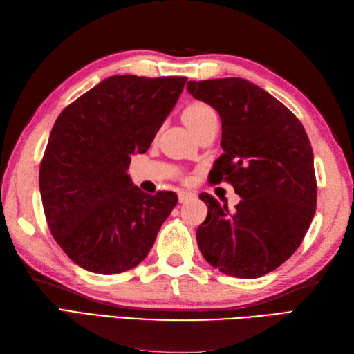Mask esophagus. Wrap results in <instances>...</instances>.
Segmentation results:
<instances>
[{
	"mask_svg": "<svg viewBox=\"0 0 354 354\" xmlns=\"http://www.w3.org/2000/svg\"><path fill=\"white\" fill-rule=\"evenodd\" d=\"M193 196H194V194H193V193H190V192H185V190L179 192V202H180V203H185V202L190 201Z\"/></svg>",
	"mask_w": 354,
	"mask_h": 354,
	"instance_id": "34e87169",
	"label": "esophagus"
}]
</instances>
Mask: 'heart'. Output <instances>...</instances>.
<instances>
[{
  "label": "heart",
  "instance_id": "1",
  "mask_svg": "<svg viewBox=\"0 0 354 354\" xmlns=\"http://www.w3.org/2000/svg\"><path fill=\"white\" fill-rule=\"evenodd\" d=\"M216 118H217L216 111L212 110L209 105L203 102L190 104L183 113V119L185 122V125L193 131V134H196L208 120L216 119Z\"/></svg>",
  "mask_w": 354,
  "mask_h": 354
}]
</instances>
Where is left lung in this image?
I'll use <instances>...</instances> for the list:
<instances>
[{
	"instance_id": "obj_1",
	"label": "left lung",
	"mask_w": 354,
	"mask_h": 354,
	"mask_svg": "<svg viewBox=\"0 0 354 354\" xmlns=\"http://www.w3.org/2000/svg\"><path fill=\"white\" fill-rule=\"evenodd\" d=\"M188 93L221 120L223 155L212 183L227 180L235 209L202 193L208 216L197 227L203 258L221 273L261 277L288 259L315 214L314 152L300 120L264 88L243 78L188 81Z\"/></svg>"
}]
</instances>
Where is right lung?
Listing matches in <instances>:
<instances>
[{
  "instance_id": "1",
  "label": "right lung",
  "mask_w": 354,
  "mask_h": 354,
  "mask_svg": "<svg viewBox=\"0 0 354 354\" xmlns=\"http://www.w3.org/2000/svg\"><path fill=\"white\" fill-rule=\"evenodd\" d=\"M185 77L114 75L57 118L39 170L51 234L77 266L97 274L137 267L178 203L146 194L128 175L174 110Z\"/></svg>"
}]
</instances>
